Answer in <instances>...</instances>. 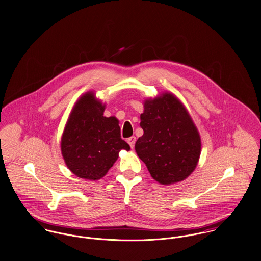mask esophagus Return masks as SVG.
<instances>
[{"instance_id": "1", "label": "esophagus", "mask_w": 261, "mask_h": 261, "mask_svg": "<svg viewBox=\"0 0 261 261\" xmlns=\"http://www.w3.org/2000/svg\"><path fill=\"white\" fill-rule=\"evenodd\" d=\"M127 142L129 143V145H130V147H131V148L133 149V148H134V145H135V142H136V137H135V136H132V137L128 138Z\"/></svg>"}]
</instances>
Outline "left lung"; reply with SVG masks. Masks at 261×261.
I'll return each mask as SVG.
<instances>
[{
  "mask_svg": "<svg viewBox=\"0 0 261 261\" xmlns=\"http://www.w3.org/2000/svg\"><path fill=\"white\" fill-rule=\"evenodd\" d=\"M144 134L135 150L152 178L163 185L186 179L198 163L201 139L184 105L171 93L144 101Z\"/></svg>",
  "mask_w": 261,
  "mask_h": 261,
  "instance_id": "1",
  "label": "left lung"
}]
</instances>
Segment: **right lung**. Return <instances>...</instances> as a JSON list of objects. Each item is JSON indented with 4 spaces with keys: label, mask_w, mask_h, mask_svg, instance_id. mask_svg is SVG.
Segmentation results:
<instances>
[{
    "label": "right lung",
    "mask_w": 261,
    "mask_h": 261,
    "mask_svg": "<svg viewBox=\"0 0 261 261\" xmlns=\"http://www.w3.org/2000/svg\"><path fill=\"white\" fill-rule=\"evenodd\" d=\"M104 110L105 105L95 94L87 92L73 107L62 135L65 163L83 179H101L116 162L120 150H130L121 138L119 121L104 116Z\"/></svg>",
    "instance_id": "1"
}]
</instances>
